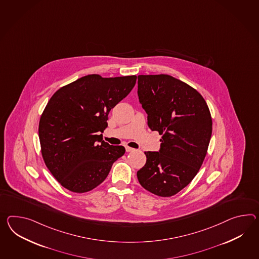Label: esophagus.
<instances>
[{"label": "esophagus", "instance_id": "34e87169", "mask_svg": "<svg viewBox=\"0 0 259 259\" xmlns=\"http://www.w3.org/2000/svg\"><path fill=\"white\" fill-rule=\"evenodd\" d=\"M125 150H126L127 152H133V151H135V149H133V148H131V147H128V146L125 147Z\"/></svg>", "mask_w": 259, "mask_h": 259}]
</instances>
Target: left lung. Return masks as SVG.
Segmentation results:
<instances>
[{
    "label": "left lung",
    "instance_id": "8db88e82",
    "mask_svg": "<svg viewBox=\"0 0 259 259\" xmlns=\"http://www.w3.org/2000/svg\"><path fill=\"white\" fill-rule=\"evenodd\" d=\"M139 102L148 125L162 135L159 152H145L137 173L143 188L172 196L195 178L207 154L212 132L208 105L196 89L169 75H139Z\"/></svg>",
    "mask_w": 259,
    "mask_h": 259
}]
</instances>
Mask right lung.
Returning <instances> with one entry per match:
<instances>
[{
  "instance_id": "right-lung-1",
  "label": "right lung",
  "mask_w": 259,
  "mask_h": 259,
  "mask_svg": "<svg viewBox=\"0 0 259 259\" xmlns=\"http://www.w3.org/2000/svg\"><path fill=\"white\" fill-rule=\"evenodd\" d=\"M137 76L88 75L59 89L39 121L45 164L64 188L74 193L95 189L107 178L123 146L102 139L108 113L132 91Z\"/></svg>"
}]
</instances>
